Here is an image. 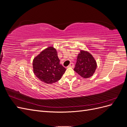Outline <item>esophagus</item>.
I'll use <instances>...</instances> for the list:
<instances>
[{"instance_id":"esophagus-1","label":"esophagus","mask_w":127,"mask_h":127,"mask_svg":"<svg viewBox=\"0 0 127 127\" xmlns=\"http://www.w3.org/2000/svg\"><path fill=\"white\" fill-rule=\"evenodd\" d=\"M74 66V64H73V63H70L69 64V66H68V67H71V68H72Z\"/></svg>"}]
</instances>
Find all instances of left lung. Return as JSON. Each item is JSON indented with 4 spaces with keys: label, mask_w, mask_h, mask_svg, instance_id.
I'll list each match as a JSON object with an SVG mask.
<instances>
[{
    "label": "left lung",
    "mask_w": 127,
    "mask_h": 127,
    "mask_svg": "<svg viewBox=\"0 0 127 127\" xmlns=\"http://www.w3.org/2000/svg\"><path fill=\"white\" fill-rule=\"evenodd\" d=\"M97 67L96 61L90 53L81 50L78 54L74 70L84 78L93 75Z\"/></svg>",
    "instance_id": "1"
}]
</instances>
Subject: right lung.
I'll use <instances>...</instances> for the list:
<instances>
[{"label":"right lung","mask_w":127,"mask_h":127,"mask_svg":"<svg viewBox=\"0 0 127 127\" xmlns=\"http://www.w3.org/2000/svg\"><path fill=\"white\" fill-rule=\"evenodd\" d=\"M66 69L60 64L56 49L49 47L42 51L33 60V70L36 77L46 84L59 80Z\"/></svg>","instance_id":"right-lung-1"}]
</instances>
